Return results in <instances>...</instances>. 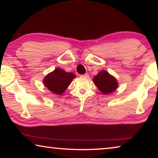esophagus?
<instances>
[{"instance_id":"34e87169","label":"esophagus","mask_w":158,"mask_h":158,"mask_svg":"<svg viewBox=\"0 0 158 158\" xmlns=\"http://www.w3.org/2000/svg\"><path fill=\"white\" fill-rule=\"evenodd\" d=\"M80 77H82V78H89V75L88 74H81V75H80Z\"/></svg>"}]
</instances>
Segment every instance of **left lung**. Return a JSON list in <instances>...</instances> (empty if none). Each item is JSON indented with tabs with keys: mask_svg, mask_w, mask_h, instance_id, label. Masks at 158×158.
Listing matches in <instances>:
<instances>
[{
	"mask_svg": "<svg viewBox=\"0 0 158 158\" xmlns=\"http://www.w3.org/2000/svg\"><path fill=\"white\" fill-rule=\"evenodd\" d=\"M93 82L104 95L114 92L118 85L116 78L105 70L100 71L93 77Z\"/></svg>",
	"mask_w": 158,
	"mask_h": 158,
	"instance_id": "obj_1",
	"label": "left lung"
}]
</instances>
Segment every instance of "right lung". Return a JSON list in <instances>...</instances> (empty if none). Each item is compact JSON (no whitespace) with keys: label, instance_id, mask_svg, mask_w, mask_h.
<instances>
[{"label":"right lung","instance_id":"obj_1","mask_svg":"<svg viewBox=\"0 0 158 158\" xmlns=\"http://www.w3.org/2000/svg\"><path fill=\"white\" fill-rule=\"evenodd\" d=\"M74 78V74L66 73L62 69L56 68L44 77L43 83L50 91L54 94L61 95Z\"/></svg>","mask_w":158,"mask_h":158}]
</instances>
